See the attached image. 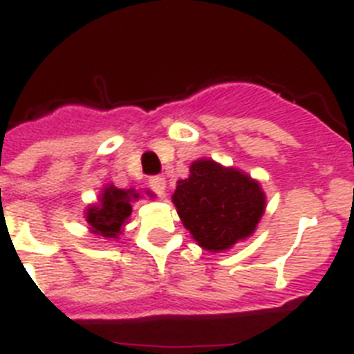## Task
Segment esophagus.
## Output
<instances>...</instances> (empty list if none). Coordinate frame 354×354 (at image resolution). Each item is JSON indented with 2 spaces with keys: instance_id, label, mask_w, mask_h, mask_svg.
Listing matches in <instances>:
<instances>
[{
  "instance_id": "obj_1",
  "label": "esophagus",
  "mask_w": 354,
  "mask_h": 354,
  "mask_svg": "<svg viewBox=\"0 0 354 354\" xmlns=\"http://www.w3.org/2000/svg\"><path fill=\"white\" fill-rule=\"evenodd\" d=\"M149 186H150V189L156 193V195L162 196L165 195V189H167V180H165V177H159V175H156V177H150L149 179Z\"/></svg>"
}]
</instances>
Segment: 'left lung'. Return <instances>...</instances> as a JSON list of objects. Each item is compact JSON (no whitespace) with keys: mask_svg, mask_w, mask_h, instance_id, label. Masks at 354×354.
Masks as SVG:
<instances>
[{"mask_svg":"<svg viewBox=\"0 0 354 354\" xmlns=\"http://www.w3.org/2000/svg\"><path fill=\"white\" fill-rule=\"evenodd\" d=\"M171 200L184 227L209 252L227 250L248 237L266 205L264 193L255 180L211 159L193 162L189 177L177 183Z\"/></svg>","mask_w":354,"mask_h":354,"instance_id":"8db88e82","label":"left lung"}]
</instances>
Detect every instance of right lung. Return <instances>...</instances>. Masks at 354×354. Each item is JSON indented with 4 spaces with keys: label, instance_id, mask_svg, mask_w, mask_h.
<instances>
[{
    "label": "right lung",
    "instance_id": "add662e5",
    "mask_svg": "<svg viewBox=\"0 0 354 354\" xmlns=\"http://www.w3.org/2000/svg\"><path fill=\"white\" fill-rule=\"evenodd\" d=\"M138 196V193H134L133 189L126 192L115 186L106 187L101 196V205L90 207L86 212V221L93 232L104 237H117L120 227L126 223L133 211L131 202Z\"/></svg>",
    "mask_w": 354,
    "mask_h": 354
}]
</instances>
